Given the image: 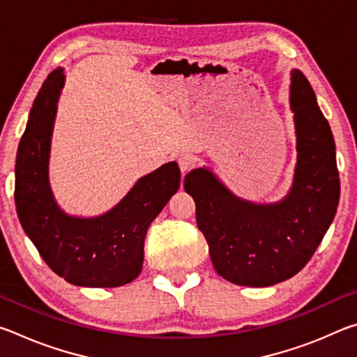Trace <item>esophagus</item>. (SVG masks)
Instances as JSON below:
<instances>
[{
    "instance_id": "obj_1",
    "label": "esophagus",
    "mask_w": 357,
    "mask_h": 357,
    "mask_svg": "<svg viewBox=\"0 0 357 357\" xmlns=\"http://www.w3.org/2000/svg\"><path fill=\"white\" fill-rule=\"evenodd\" d=\"M178 164H179V170L183 174H185L187 172L190 170V168L193 167V159L192 155L189 154H181L179 159H178Z\"/></svg>"
}]
</instances>
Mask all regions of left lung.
<instances>
[{"label": "left lung", "instance_id": "obj_1", "mask_svg": "<svg viewBox=\"0 0 357 357\" xmlns=\"http://www.w3.org/2000/svg\"><path fill=\"white\" fill-rule=\"evenodd\" d=\"M289 107L298 162L291 189L280 202L239 198L208 167L184 179L215 273L236 285L259 288L291 279L309 263L337 213L340 179L334 137L298 69L291 70Z\"/></svg>", "mask_w": 357, "mask_h": 357}]
</instances>
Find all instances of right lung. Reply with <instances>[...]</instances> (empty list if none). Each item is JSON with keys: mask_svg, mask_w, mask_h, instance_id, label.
Masks as SVG:
<instances>
[{"mask_svg": "<svg viewBox=\"0 0 357 357\" xmlns=\"http://www.w3.org/2000/svg\"><path fill=\"white\" fill-rule=\"evenodd\" d=\"M64 69L47 77L29 112L15 160L19 220L53 273L77 287L113 288L137 279L143 268L144 236L178 192L181 172L168 162L137 181L118 204L96 217L59 208L48 181L52 135Z\"/></svg>", "mask_w": 357, "mask_h": 357, "instance_id": "obj_1", "label": "right lung"}]
</instances>
